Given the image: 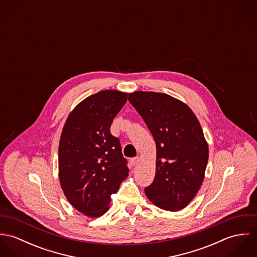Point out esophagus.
Here are the masks:
<instances>
[{
    "mask_svg": "<svg viewBox=\"0 0 257 257\" xmlns=\"http://www.w3.org/2000/svg\"><path fill=\"white\" fill-rule=\"evenodd\" d=\"M139 161H140V158H139V157H135V158H132V159L130 160V163H131V165H132L133 167H135V166L138 165Z\"/></svg>",
    "mask_w": 257,
    "mask_h": 257,
    "instance_id": "1",
    "label": "esophagus"
}]
</instances>
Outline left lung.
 Returning a JSON list of instances; mask_svg holds the SVG:
<instances>
[{
  "label": "left lung",
  "mask_w": 257,
  "mask_h": 257,
  "mask_svg": "<svg viewBox=\"0 0 257 257\" xmlns=\"http://www.w3.org/2000/svg\"><path fill=\"white\" fill-rule=\"evenodd\" d=\"M128 101L156 144L155 177L146 195L160 209L180 211L194 199L205 177L209 147L202 126L193 110L167 94L137 91L128 94Z\"/></svg>",
  "instance_id": "8db88e82"
}]
</instances>
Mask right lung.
Returning a JSON list of instances; mask_svg holds the SVG:
<instances>
[{
    "mask_svg": "<svg viewBox=\"0 0 257 257\" xmlns=\"http://www.w3.org/2000/svg\"><path fill=\"white\" fill-rule=\"evenodd\" d=\"M127 93L104 90L80 102L69 113L59 142L58 176L68 202L89 218L103 216L110 195L128 176L126 159L110 124Z\"/></svg>",
    "mask_w": 257,
    "mask_h": 257,
    "instance_id": "obj_1",
    "label": "right lung"
}]
</instances>
